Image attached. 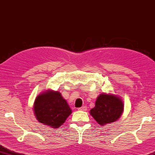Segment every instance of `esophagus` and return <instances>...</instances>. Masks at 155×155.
Masks as SVG:
<instances>
[{
	"label": "esophagus",
	"instance_id": "esophagus-1",
	"mask_svg": "<svg viewBox=\"0 0 155 155\" xmlns=\"http://www.w3.org/2000/svg\"><path fill=\"white\" fill-rule=\"evenodd\" d=\"M78 110H83V111H85V110H87V107L84 106V107H80L78 108Z\"/></svg>",
	"mask_w": 155,
	"mask_h": 155
}]
</instances>
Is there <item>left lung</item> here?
I'll use <instances>...</instances> for the list:
<instances>
[{"label": "left lung", "instance_id": "8db88e82", "mask_svg": "<svg viewBox=\"0 0 155 155\" xmlns=\"http://www.w3.org/2000/svg\"><path fill=\"white\" fill-rule=\"evenodd\" d=\"M123 108V103L117 96L102 94L97 99L95 107L91 110V114L103 125L116 121L122 114Z\"/></svg>", "mask_w": 155, "mask_h": 155}]
</instances>
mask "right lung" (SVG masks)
<instances>
[{"label": "right lung", "instance_id": "obj_1", "mask_svg": "<svg viewBox=\"0 0 155 155\" xmlns=\"http://www.w3.org/2000/svg\"><path fill=\"white\" fill-rule=\"evenodd\" d=\"M34 112L38 120L45 125L58 128L71 114L65 100L58 91H48L37 97Z\"/></svg>", "mask_w": 155, "mask_h": 155}]
</instances>
